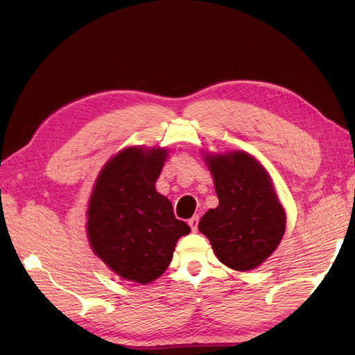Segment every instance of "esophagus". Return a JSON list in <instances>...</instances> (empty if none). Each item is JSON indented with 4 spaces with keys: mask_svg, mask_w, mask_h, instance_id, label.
<instances>
[{
    "mask_svg": "<svg viewBox=\"0 0 355 355\" xmlns=\"http://www.w3.org/2000/svg\"><path fill=\"white\" fill-rule=\"evenodd\" d=\"M198 220H200L198 216H192V218L188 220V225H189L191 230L194 231V232L198 230Z\"/></svg>",
    "mask_w": 355,
    "mask_h": 355,
    "instance_id": "1",
    "label": "esophagus"
}]
</instances>
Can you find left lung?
<instances>
[{
    "mask_svg": "<svg viewBox=\"0 0 355 355\" xmlns=\"http://www.w3.org/2000/svg\"><path fill=\"white\" fill-rule=\"evenodd\" d=\"M219 206L198 223L218 259L235 271L263 263L280 244L286 213L266 170L250 154L232 151L204 157Z\"/></svg>",
    "mask_w": 355,
    "mask_h": 355,
    "instance_id": "left-lung-1",
    "label": "left lung"
}]
</instances>
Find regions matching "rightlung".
<instances>
[{"label": "right lung", "mask_w": 355, "mask_h": 355, "mask_svg": "<svg viewBox=\"0 0 355 355\" xmlns=\"http://www.w3.org/2000/svg\"><path fill=\"white\" fill-rule=\"evenodd\" d=\"M167 158L161 148H125L96 179L87 210L94 254L124 280L148 284L163 274L175 245L191 228L155 191Z\"/></svg>", "instance_id": "1"}]
</instances>
